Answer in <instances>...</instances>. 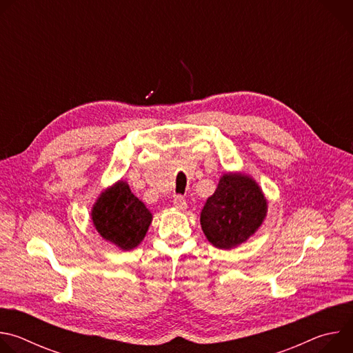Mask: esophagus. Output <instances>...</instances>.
Wrapping results in <instances>:
<instances>
[{"instance_id":"obj_1","label":"esophagus","mask_w":353,"mask_h":353,"mask_svg":"<svg viewBox=\"0 0 353 353\" xmlns=\"http://www.w3.org/2000/svg\"><path fill=\"white\" fill-rule=\"evenodd\" d=\"M173 205H174L177 210L184 211V210L187 208V201H185V198H184L183 195H176V196L173 198Z\"/></svg>"}]
</instances>
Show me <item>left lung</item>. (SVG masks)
Returning <instances> with one entry per match:
<instances>
[{
  "instance_id": "obj_1",
  "label": "left lung",
  "mask_w": 353,
  "mask_h": 353,
  "mask_svg": "<svg viewBox=\"0 0 353 353\" xmlns=\"http://www.w3.org/2000/svg\"><path fill=\"white\" fill-rule=\"evenodd\" d=\"M267 208V199L254 179L225 173L201 211L199 222L212 245L230 250L259 230Z\"/></svg>"
}]
</instances>
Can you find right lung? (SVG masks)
<instances>
[{"label":"right lung","instance_id":"1","mask_svg":"<svg viewBox=\"0 0 353 353\" xmlns=\"http://www.w3.org/2000/svg\"><path fill=\"white\" fill-rule=\"evenodd\" d=\"M90 216L99 234L124 251L143 240L152 222V214L123 180L99 195Z\"/></svg>","mask_w":353,"mask_h":353}]
</instances>
